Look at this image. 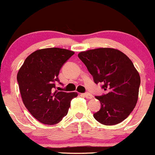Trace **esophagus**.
<instances>
[{
	"instance_id": "esophagus-1",
	"label": "esophagus",
	"mask_w": 155,
	"mask_h": 155,
	"mask_svg": "<svg viewBox=\"0 0 155 155\" xmlns=\"http://www.w3.org/2000/svg\"><path fill=\"white\" fill-rule=\"evenodd\" d=\"M84 96H85V98H87V99H91V98H93V95L91 94L90 93H85L84 94Z\"/></svg>"
}]
</instances>
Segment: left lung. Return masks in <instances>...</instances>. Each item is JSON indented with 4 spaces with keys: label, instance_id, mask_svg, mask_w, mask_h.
Here are the masks:
<instances>
[{
    "label": "left lung",
    "instance_id": "1",
    "mask_svg": "<svg viewBox=\"0 0 155 155\" xmlns=\"http://www.w3.org/2000/svg\"><path fill=\"white\" fill-rule=\"evenodd\" d=\"M79 58L86 65L96 84L101 83L106 93L96 98L101 108L93 114L104 125L118 124L132 113L138 98L140 78L130 59L123 52L100 48L80 52Z\"/></svg>",
    "mask_w": 155,
    "mask_h": 155
}]
</instances>
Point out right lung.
I'll return each mask as SVG.
<instances>
[{
  "instance_id": "obj_1",
  "label": "right lung",
  "mask_w": 155,
  "mask_h": 155,
  "mask_svg": "<svg viewBox=\"0 0 155 155\" xmlns=\"http://www.w3.org/2000/svg\"><path fill=\"white\" fill-rule=\"evenodd\" d=\"M74 52L59 48L37 50L23 62L17 76L23 104L42 124L54 125L65 116L77 93L56 90L61 68Z\"/></svg>"
}]
</instances>
